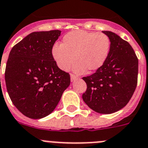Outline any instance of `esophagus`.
Returning <instances> with one entry per match:
<instances>
[{"label": "esophagus", "instance_id": "1", "mask_svg": "<svg viewBox=\"0 0 148 148\" xmlns=\"http://www.w3.org/2000/svg\"><path fill=\"white\" fill-rule=\"evenodd\" d=\"M79 77H77V76H75L74 74H71V82H74V80L77 79Z\"/></svg>", "mask_w": 148, "mask_h": 148}]
</instances>
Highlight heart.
I'll return each mask as SVG.
<instances>
[{"mask_svg": "<svg viewBox=\"0 0 148 148\" xmlns=\"http://www.w3.org/2000/svg\"><path fill=\"white\" fill-rule=\"evenodd\" d=\"M110 41L106 34L74 30L66 34L61 45L52 48V56L57 66L63 71L69 69L74 61H77L74 70L82 73L87 69L94 72L100 69L107 60Z\"/></svg>", "mask_w": 148, "mask_h": 148, "instance_id": "obj_1", "label": "heart"}]
</instances>
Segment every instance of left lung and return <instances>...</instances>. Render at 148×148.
Instances as JSON below:
<instances>
[{"mask_svg":"<svg viewBox=\"0 0 148 148\" xmlns=\"http://www.w3.org/2000/svg\"><path fill=\"white\" fill-rule=\"evenodd\" d=\"M103 33L110 39L109 55L100 69L82 78L87 84L82 99L95 112L110 114L123 108L132 97L137 84L138 59L129 42L112 32Z\"/></svg>","mask_w":148,"mask_h":148,"instance_id":"left-lung-1","label":"left lung"}]
</instances>
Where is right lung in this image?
Segmentation results:
<instances>
[{
  "label": "right lung",
  "mask_w": 148,
  "mask_h": 148,
  "mask_svg": "<svg viewBox=\"0 0 148 148\" xmlns=\"http://www.w3.org/2000/svg\"><path fill=\"white\" fill-rule=\"evenodd\" d=\"M60 30L34 32L14 45L8 56L5 80L13 104L27 117L39 119L54 110L70 84L60 69L52 48Z\"/></svg>",
  "instance_id": "obj_1"
}]
</instances>
